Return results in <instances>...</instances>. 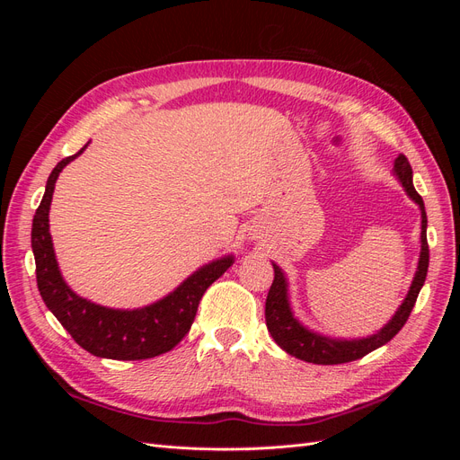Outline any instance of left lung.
<instances>
[{"label": "left lung", "instance_id": "obj_1", "mask_svg": "<svg viewBox=\"0 0 460 460\" xmlns=\"http://www.w3.org/2000/svg\"><path fill=\"white\" fill-rule=\"evenodd\" d=\"M394 176L399 180L401 186L405 188L407 196L420 208V255H419V264H416V272L405 299H402V303L399 305L395 314L389 318L378 332L370 333V336L353 338V340L330 338V336H324V333L311 330L309 326H305L294 314L289 303L288 278L284 270L278 267L276 262H272L274 282L269 289L267 305H264V318H267V328L270 332V336L274 338V341L291 357L301 358L305 363H313V365L351 363V360L365 357L370 351L385 345L402 326H405L428 274V262H429V249L426 240L428 218H426L424 201L412 186V169L405 155H399L395 159Z\"/></svg>", "mask_w": 460, "mask_h": 460}]
</instances>
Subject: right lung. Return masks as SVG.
Listing matches in <instances>:
<instances>
[{
	"mask_svg": "<svg viewBox=\"0 0 460 460\" xmlns=\"http://www.w3.org/2000/svg\"><path fill=\"white\" fill-rule=\"evenodd\" d=\"M88 144L75 155L58 163L48 178L44 198L36 208L32 220V253L40 296L82 349L95 357L140 360L163 355L182 341L190 332L207 288L232 267L234 255L203 264L169 296L140 309H111L75 294L65 282L55 257L49 234V207L61 171Z\"/></svg>",
	"mask_w": 460,
	"mask_h": 460,
	"instance_id": "right-lung-1",
	"label": "right lung"
}]
</instances>
